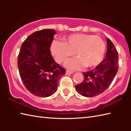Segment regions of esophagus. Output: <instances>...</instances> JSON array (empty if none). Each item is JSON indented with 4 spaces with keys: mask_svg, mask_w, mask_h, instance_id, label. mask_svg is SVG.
<instances>
[{
    "mask_svg": "<svg viewBox=\"0 0 131 131\" xmlns=\"http://www.w3.org/2000/svg\"><path fill=\"white\" fill-rule=\"evenodd\" d=\"M73 73H74V72H72V71L67 70L66 72V74H70Z\"/></svg>",
    "mask_w": 131,
    "mask_h": 131,
    "instance_id": "obj_1",
    "label": "esophagus"
}]
</instances>
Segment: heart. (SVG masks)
Wrapping results in <instances>:
<instances>
[{
  "label": "heart",
  "instance_id": "1",
  "mask_svg": "<svg viewBox=\"0 0 131 131\" xmlns=\"http://www.w3.org/2000/svg\"><path fill=\"white\" fill-rule=\"evenodd\" d=\"M106 46L98 36L90 34H72L64 39V42L54 40L51 46V52L57 62L62 63L75 54L78 58L69 59L65 65L72 69L85 66L96 67L101 62L105 52Z\"/></svg>",
  "mask_w": 131,
  "mask_h": 131
}]
</instances>
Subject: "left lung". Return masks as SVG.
Returning <instances> with one entry per match:
<instances>
[{
    "label": "left lung",
    "instance_id": "8db88e82",
    "mask_svg": "<svg viewBox=\"0 0 131 131\" xmlns=\"http://www.w3.org/2000/svg\"><path fill=\"white\" fill-rule=\"evenodd\" d=\"M107 52L103 60L94 69L83 72L84 80L75 86L79 94L84 96L93 97L101 94L109 87L118 68V55L116 47L107 38Z\"/></svg>",
    "mask_w": 131,
    "mask_h": 131
}]
</instances>
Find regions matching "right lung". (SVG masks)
Returning <instances> with one entry per match:
<instances>
[{"instance_id": "1", "label": "right lung", "mask_w": 131, "mask_h": 131, "mask_svg": "<svg viewBox=\"0 0 131 131\" xmlns=\"http://www.w3.org/2000/svg\"><path fill=\"white\" fill-rule=\"evenodd\" d=\"M54 29H45L29 35L22 44L18 67L24 85L31 94L48 97L57 91L58 81L66 70L55 62L50 47Z\"/></svg>"}]
</instances>
